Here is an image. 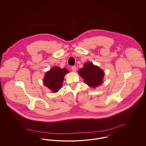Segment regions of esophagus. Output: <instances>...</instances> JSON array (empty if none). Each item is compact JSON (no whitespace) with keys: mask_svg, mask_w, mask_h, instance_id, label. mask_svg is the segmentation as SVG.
<instances>
[{"mask_svg":"<svg viewBox=\"0 0 146 146\" xmlns=\"http://www.w3.org/2000/svg\"><path fill=\"white\" fill-rule=\"evenodd\" d=\"M72 70L73 71V72H76V66H73L72 67Z\"/></svg>","mask_w":146,"mask_h":146,"instance_id":"obj_1","label":"esophagus"}]
</instances>
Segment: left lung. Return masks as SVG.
I'll list each match as a JSON object with an SVG mask.
<instances>
[{
	"label": "left lung",
	"instance_id": "left-lung-1",
	"mask_svg": "<svg viewBox=\"0 0 146 146\" xmlns=\"http://www.w3.org/2000/svg\"><path fill=\"white\" fill-rule=\"evenodd\" d=\"M78 73L85 83L93 88L101 84L104 76L103 70L91 62L86 63L83 67L78 70Z\"/></svg>",
	"mask_w": 146,
	"mask_h": 146
}]
</instances>
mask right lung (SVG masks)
<instances>
[{
	"mask_svg": "<svg viewBox=\"0 0 146 146\" xmlns=\"http://www.w3.org/2000/svg\"><path fill=\"white\" fill-rule=\"evenodd\" d=\"M68 72L66 68L54 67L46 73L43 80L44 84L53 92H56L61 88L64 76Z\"/></svg>",
	"mask_w": 146,
	"mask_h": 146,
	"instance_id": "add662e5",
	"label": "right lung"
}]
</instances>
